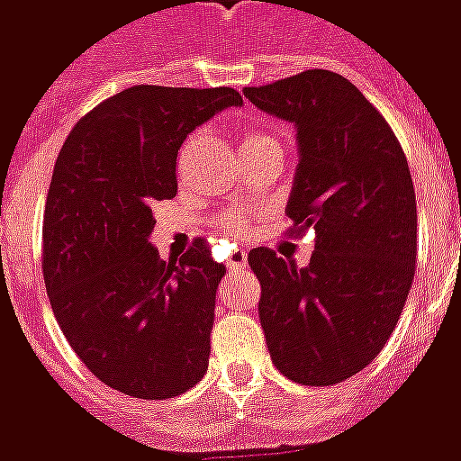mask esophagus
I'll return each instance as SVG.
<instances>
[{"label":"esophagus","mask_w":461,"mask_h":461,"mask_svg":"<svg viewBox=\"0 0 461 461\" xmlns=\"http://www.w3.org/2000/svg\"><path fill=\"white\" fill-rule=\"evenodd\" d=\"M247 264H249V261H247V251L237 249L230 259H227V269H230L231 274H237V271L247 269Z\"/></svg>","instance_id":"1"}]
</instances>
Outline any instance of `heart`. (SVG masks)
Returning a JSON list of instances; mask_svg holds the SVG:
<instances>
[{"label": "heart", "mask_w": 461, "mask_h": 461, "mask_svg": "<svg viewBox=\"0 0 461 461\" xmlns=\"http://www.w3.org/2000/svg\"><path fill=\"white\" fill-rule=\"evenodd\" d=\"M271 140H274V138L267 135L264 131L247 128V131L241 132V152H249L251 148H259V145ZM221 227L230 231V234H241V231H247V220H244V214L231 212V214H224V217H221Z\"/></svg>", "instance_id": "obj_1"}]
</instances>
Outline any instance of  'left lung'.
Masks as SVG:
<instances>
[{
  "instance_id": "8db88e82",
  "label": "left lung",
  "mask_w": 461,
  "mask_h": 461,
  "mask_svg": "<svg viewBox=\"0 0 461 461\" xmlns=\"http://www.w3.org/2000/svg\"><path fill=\"white\" fill-rule=\"evenodd\" d=\"M244 95L296 125L289 237L313 234L309 267L249 251L271 360L301 385H336L385 348L415 279L417 202L407 158L375 105L311 68Z\"/></svg>"
}]
</instances>
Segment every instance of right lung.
Instances as JSON below:
<instances>
[{"mask_svg":"<svg viewBox=\"0 0 461 461\" xmlns=\"http://www.w3.org/2000/svg\"><path fill=\"white\" fill-rule=\"evenodd\" d=\"M241 105L234 88L132 86L76 122L44 210L46 294L68 346L101 383L167 400L210 363L224 264L207 240L162 261L150 244L155 202L177 194V150L202 122Z\"/></svg>","mask_w":461,"mask_h":461,"instance_id":"obj_1","label":"right lung"}]
</instances>
